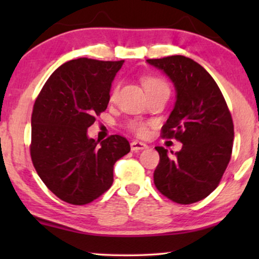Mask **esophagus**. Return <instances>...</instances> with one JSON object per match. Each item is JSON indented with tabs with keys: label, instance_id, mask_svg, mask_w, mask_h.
Here are the masks:
<instances>
[{
	"label": "esophagus",
	"instance_id": "obj_1",
	"mask_svg": "<svg viewBox=\"0 0 259 259\" xmlns=\"http://www.w3.org/2000/svg\"><path fill=\"white\" fill-rule=\"evenodd\" d=\"M147 145L145 143H141V141L138 140H133L131 143V150L132 151H140V150H146Z\"/></svg>",
	"mask_w": 259,
	"mask_h": 259
}]
</instances>
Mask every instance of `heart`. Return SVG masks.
Returning a JSON list of instances; mask_svg holds the SVG:
<instances>
[{"mask_svg":"<svg viewBox=\"0 0 259 259\" xmlns=\"http://www.w3.org/2000/svg\"><path fill=\"white\" fill-rule=\"evenodd\" d=\"M143 84H144L145 91L147 92V94L151 93L152 91L158 90V88L167 87V84H166L164 81H162L161 79H159V77H154V76H145L143 79ZM116 92H118V86H115L114 88H113L112 98L115 97ZM128 127L133 131V132H136L138 136H140V137H144L147 134V126H146V123H144V122L132 121L128 125Z\"/></svg>","mask_w":259,"mask_h":259,"instance_id":"obj_1","label":"heart"}]
</instances>
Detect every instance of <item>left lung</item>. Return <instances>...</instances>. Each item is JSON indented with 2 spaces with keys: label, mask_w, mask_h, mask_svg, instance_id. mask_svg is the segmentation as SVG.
I'll list each match as a JSON object with an SVG mask.
<instances>
[{
  "label": "left lung",
  "mask_w": 259,
  "mask_h": 259,
  "mask_svg": "<svg viewBox=\"0 0 259 259\" xmlns=\"http://www.w3.org/2000/svg\"><path fill=\"white\" fill-rule=\"evenodd\" d=\"M146 61L176 88L175 107L161 131L164 138L183 144L176 158L155 147L160 155L155 187L178 204L196 203L214 191L228 167L235 137L231 114L213 77L192 59L173 55Z\"/></svg>",
  "instance_id": "8db88e82"
}]
</instances>
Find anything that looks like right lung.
I'll use <instances>...</instances> for the list:
<instances>
[{
  "label": "right lung",
  "instance_id": "1",
  "mask_svg": "<svg viewBox=\"0 0 259 259\" xmlns=\"http://www.w3.org/2000/svg\"><path fill=\"white\" fill-rule=\"evenodd\" d=\"M121 61L80 58L49 76L31 114L30 155L45 185L66 203L84 205L113 184L114 164L131 151L121 136L105 140L87 130L107 108L109 92Z\"/></svg>",
  "mask_w": 259,
  "mask_h": 259
}]
</instances>
